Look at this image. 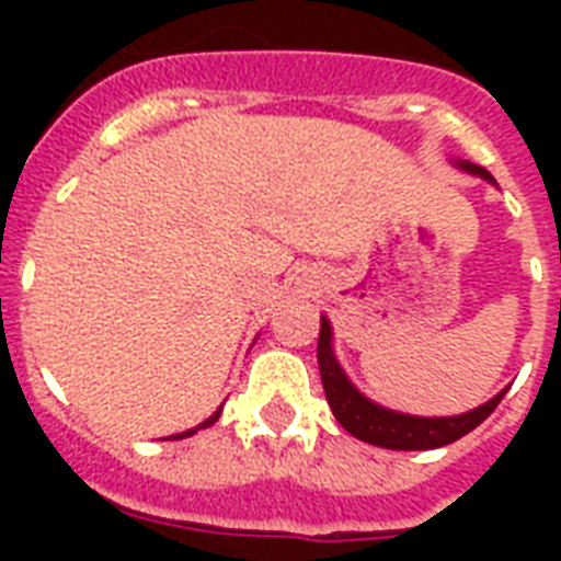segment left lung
<instances>
[{
	"instance_id": "8db88e82",
	"label": "left lung",
	"mask_w": 561,
	"mask_h": 561,
	"mask_svg": "<svg viewBox=\"0 0 561 561\" xmlns=\"http://www.w3.org/2000/svg\"><path fill=\"white\" fill-rule=\"evenodd\" d=\"M460 169L469 171V174H478L483 180H492V174L483 165H474V162H460ZM317 364H320V378H323L325 399H329L334 419L352 436H358V439L369 445H378V448H392V451H425V448H439V445L460 439L469 431H474L501 404L506 392H497L495 399L480 404L478 410L462 413V416L425 419L378 408L375 401H369L367 396H360L352 387L350 378L343 375L341 364L334 360L332 325H329L325 317L320 320V337H317Z\"/></svg>"
}]
</instances>
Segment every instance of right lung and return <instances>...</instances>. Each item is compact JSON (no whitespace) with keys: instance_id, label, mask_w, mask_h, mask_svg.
Segmentation results:
<instances>
[{"instance_id":"1","label":"right lung","mask_w":561,"mask_h":561,"mask_svg":"<svg viewBox=\"0 0 561 561\" xmlns=\"http://www.w3.org/2000/svg\"><path fill=\"white\" fill-rule=\"evenodd\" d=\"M218 416H220V410H218V413H211V416L206 419V422H203L201 427H209V425H215V422H218ZM194 431H197V427H194ZM194 431H186V434H180V436H192ZM180 436H174V439H180Z\"/></svg>"}]
</instances>
